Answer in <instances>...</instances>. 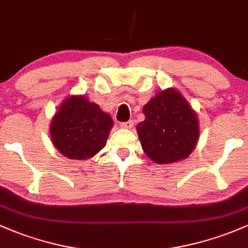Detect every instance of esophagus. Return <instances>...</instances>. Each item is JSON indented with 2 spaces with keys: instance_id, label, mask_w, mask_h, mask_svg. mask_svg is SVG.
<instances>
[{
  "instance_id": "obj_1",
  "label": "esophagus",
  "mask_w": 248,
  "mask_h": 248,
  "mask_svg": "<svg viewBox=\"0 0 248 248\" xmlns=\"http://www.w3.org/2000/svg\"><path fill=\"white\" fill-rule=\"evenodd\" d=\"M121 126L124 127V129H132L134 127V121H127L125 123H122Z\"/></svg>"
}]
</instances>
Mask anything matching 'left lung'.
I'll use <instances>...</instances> for the list:
<instances>
[{"label":"left lung","instance_id":"obj_1","mask_svg":"<svg viewBox=\"0 0 248 248\" xmlns=\"http://www.w3.org/2000/svg\"><path fill=\"white\" fill-rule=\"evenodd\" d=\"M145 119L136 126L145 155L158 164L182 161L198 144V114L176 89L156 93L143 106Z\"/></svg>","mask_w":248,"mask_h":248}]
</instances>
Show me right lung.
<instances>
[{
	"mask_svg": "<svg viewBox=\"0 0 248 248\" xmlns=\"http://www.w3.org/2000/svg\"><path fill=\"white\" fill-rule=\"evenodd\" d=\"M113 119L84 95H68L52 117L50 140L70 159H90L105 146Z\"/></svg>",
	"mask_w": 248,
	"mask_h": 248,
	"instance_id": "add662e5",
	"label": "right lung"
}]
</instances>
